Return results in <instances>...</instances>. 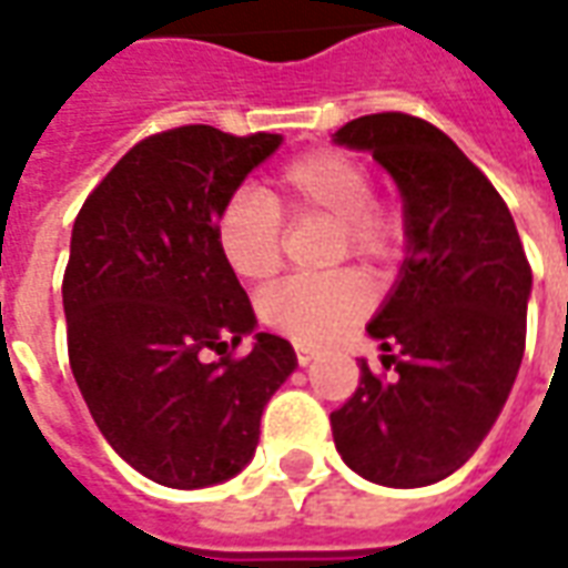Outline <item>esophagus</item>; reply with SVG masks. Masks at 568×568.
<instances>
[{
	"instance_id": "1",
	"label": "esophagus",
	"mask_w": 568,
	"mask_h": 568,
	"mask_svg": "<svg viewBox=\"0 0 568 568\" xmlns=\"http://www.w3.org/2000/svg\"><path fill=\"white\" fill-rule=\"evenodd\" d=\"M310 362H313V353H310V349H297V365H301V368H307Z\"/></svg>"
}]
</instances>
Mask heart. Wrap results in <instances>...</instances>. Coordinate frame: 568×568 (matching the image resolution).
<instances>
[{
	"label": "heart",
	"instance_id": "b5f03b06",
	"mask_svg": "<svg viewBox=\"0 0 568 568\" xmlns=\"http://www.w3.org/2000/svg\"><path fill=\"white\" fill-rule=\"evenodd\" d=\"M280 212L325 215L337 222V258L381 267L402 248V222L386 203L371 197L365 163L337 149H316L285 163L267 194L240 187L215 222V243L224 264L246 283H267L283 264ZM371 307V288L358 273L332 280H288L261 301V316L295 344L322 346L358 322Z\"/></svg>",
	"mask_w": 568,
	"mask_h": 568
}]
</instances>
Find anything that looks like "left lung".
Masks as SVG:
<instances>
[{"label":"left lung","instance_id":"8db88e82","mask_svg":"<svg viewBox=\"0 0 568 568\" xmlns=\"http://www.w3.org/2000/svg\"><path fill=\"white\" fill-rule=\"evenodd\" d=\"M332 142L368 151L405 215L402 271L368 322L398 377L362 358L356 395L332 414L334 447L371 484L428 487L471 459L511 395L532 271L499 191L428 121L365 115Z\"/></svg>","mask_w":568,"mask_h":568}]
</instances>
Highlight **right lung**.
Instances as JSON below:
<instances>
[{
	"instance_id": "add662e5",
	"label": "right lung",
	"mask_w": 568,
	"mask_h": 568,
	"mask_svg": "<svg viewBox=\"0 0 568 568\" xmlns=\"http://www.w3.org/2000/svg\"><path fill=\"white\" fill-rule=\"evenodd\" d=\"M280 133L206 124L142 140L84 200L63 276L69 365L112 450L154 484L200 489L240 475L261 414L297 368L258 332L215 222ZM253 334L246 359L210 352Z\"/></svg>"
}]
</instances>
